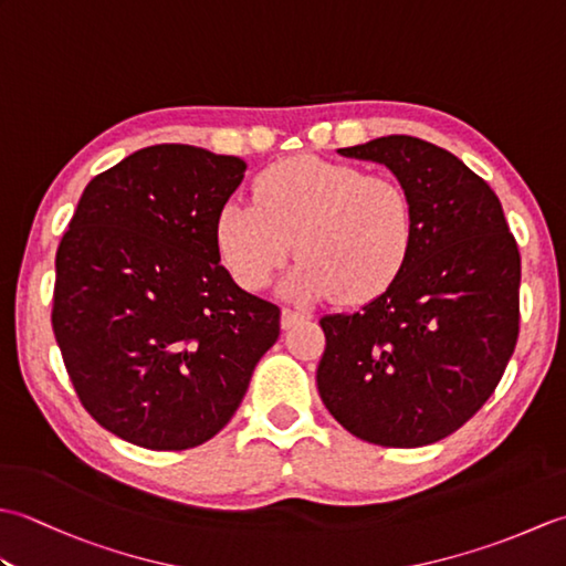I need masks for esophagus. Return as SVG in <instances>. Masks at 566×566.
<instances>
[{
	"instance_id": "1",
	"label": "esophagus",
	"mask_w": 566,
	"mask_h": 566,
	"mask_svg": "<svg viewBox=\"0 0 566 566\" xmlns=\"http://www.w3.org/2000/svg\"><path fill=\"white\" fill-rule=\"evenodd\" d=\"M308 316L304 314V311H296V308H284L282 311V328H292L294 323H302L306 321Z\"/></svg>"
}]
</instances>
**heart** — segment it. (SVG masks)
<instances>
[{
	"mask_svg": "<svg viewBox=\"0 0 566 566\" xmlns=\"http://www.w3.org/2000/svg\"><path fill=\"white\" fill-rule=\"evenodd\" d=\"M228 274L258 292L302 260L282 284L298 302L338 294L369 302L396 282L416 245V211L401 182L355 165L294 158L255 179V201L228 199L213 226Z\"/></svg>",
	"mask_w": 566,
	"mask_h": 566,
	"instance_id": "b5f03b06",
	"label": "heart"
}]
</instances>
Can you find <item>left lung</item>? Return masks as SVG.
Listing matches in <instances>:
<instances>
[{
  "mask_svg": "<svg viewBox=\"0 0 566 566\" xmlns=\"http://www.w3.org/2000/svg\"><path fill=\"white\" fill-rule=\"evenodd\" d=\"M338 153L396 175L413 201L416 245L375 302L321 318L318 394L355 438L420 448L462 428L506 371L521 252L494 189L444 148L384 136Z\"/></svg>",
  "mask_w": 566,
  "mask_h": 566,
  "instance_id": "8db88e82",
  "label": "left lung"
}]
</instances>
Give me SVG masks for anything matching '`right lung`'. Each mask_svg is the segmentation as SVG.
<instances>
[{"label":"right lung","mask_w":566,"mask_h":566,"mask_svg":"<svg viewBox=\"0 0 566 566\" xmlns=\"http://www.w3.org/2000/svg\"><path fill=\"white\" fill-rule=\"evenodd\" d=\"M245 167L182 143L136 150L84 187L57 245L51 321L70 381L138 448L211 440L280 338V306L240 290L216 250Z\"/></svg>","instance_id":"1"}]
</instances>
